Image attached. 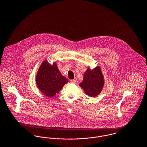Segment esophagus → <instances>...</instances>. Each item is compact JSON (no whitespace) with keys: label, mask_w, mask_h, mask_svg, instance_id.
Returning a JSON list of instances; mask_svg holds the SVG:
<instances>
[{"label":"esophagus","mask_w":147,"mask_h":147,"mask_svg":"<svg viewBox=\"0 0 147 147\" xmlns=\"http://www.w3.org/2000/svg\"><path fill=\"white\" fill-rule=\"evenodd\" d=\"M70 83L72 84H76L77 83V81L76 80H70Z\"/></svg>","instance_id":"1"}]
</instances>
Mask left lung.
Returning <instances> with one entry per match:
<instances>
[{"label": "left lung", "instance_id": "1", "mask_svg": "<svg viewBox=\"0 0 147 147\" xmlns=\"http://www.w3.org/2000/svg\"><path fill=\"white\" fill-rule=\"evenodd\" d=\"M103 85V77L99 67L93 70L88 68L84 74L83 82L79 84L86 95L92 97L101 92Z\"/></svg>", "mask_w": 147, "mask_h": 147}]
</instances>
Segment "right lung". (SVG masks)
Returning <instances> with one entry per match:
<instances>
[{
  "label": "right lung",
  "instance_id": "obj_1",
  "mask_svg": "<svg viewBox=\"0 0 147 147\" xmlns=\"http://www.w3.org/2000/svg\"><path fill=\"white\" fill-rule=\"evenodd\" d=\"M68 80L62 76L55 63L50 64L44 61L36 76L38 88L46 96H53L57 94Z\"/></svg>",
  "mask_w": 147,
  "mask_h": 147
}]
</instances>
